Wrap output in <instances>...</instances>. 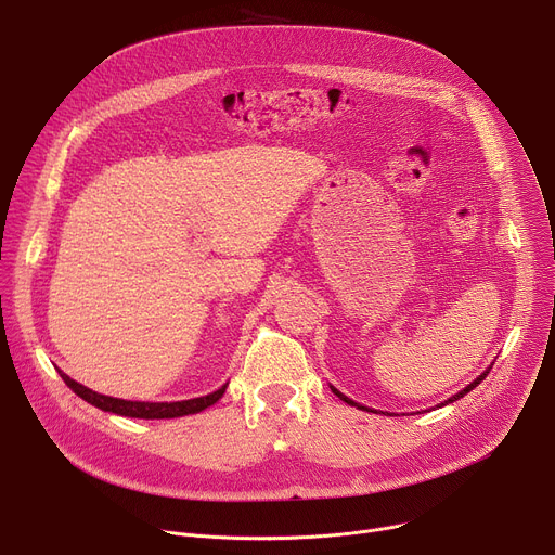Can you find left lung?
Here are the masks:
<instances>
[{
	"instance_id": "obj_1",
	"label": "left lung",
	"mask_w": 555,
	"mask_h": 555,
	"mask_svg": "<svg viewBox=\"0 0 555 555\" xmlns=\"http://www.w3.org/2000/svg\"><path fill=\"white\" fill-rule=\"evenodd\" d=\"M490 369H492V366H490ZM490 369H488V371H483V373H481V375H479V377H477V379H474V382H472V384H467V386H465V388H463V390H459V392H456V395H452V398H450V400H448V402H446V404H450V402H456V400H459V398H463V395H467V392H469V390H472V388H477V386H479V384H481V382H483V379H486V375H488V373H490ZM332 390H334V392H336V395H338V398H340V400H343V402H347V404H349V406H358V409H364V406H360V404H356V402H353V400H349V398H345V395H343V392H340V390H336V388H334V386H332Z\"/></svg>"
}]
</instances>
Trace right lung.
<instances>
[{
	"label": "right lung",
	"mask_w": 555,
	"mask_h": 555,
	"mask_svg": "<svg viewBox=\"0 0 555 555\" xmlns=\"http://www.w3.org/2000/svg\"><path fill=\"white\" fill-rule=\"evenodd\" d=\"M63 382L78 395L83 398L88 404L107 411V413H116L122 417H138V420H171V417H184V415H195L208 406H212L221 395L225 392V384L221 388H217L210 395H204V398H193V400H182V402H129V400H118V398H107V395L94 392L90 388H86L83 384H78L74 379H69L63 371H59Z\"/></svg>",
	"instance_id": "add662e5"
}]
</instances>
